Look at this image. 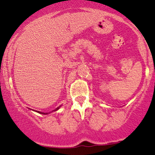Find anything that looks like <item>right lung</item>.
<instances>
[{"label": "right lung", "mask_w": 155, "mask_h": 155, "mask_svg": "<svg viewBox=\"0 0 155 155\" xmlns=\"http://www.w3.org/2000/svg\"><path fill=\"white\" fill-rule=\"evenodd\" d=\"M59 107H60V106H59ZM59 107H58V108H56V109H55V110H54V111H55V110H58V109L59 108ZM38 113H41V114H47V113H44L40 112V111H38Z\"/></svg>", "instance_id": "add662e5"}]
</instances>
